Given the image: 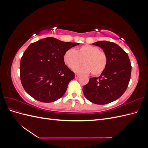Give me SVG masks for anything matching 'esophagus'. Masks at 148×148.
Instances as JSON below:
<instances>
[{
	"label": "esophagus",
	"instance_id": "esophagus-1",
	"mask_svg": "<svg viewBox=\"0 0 148 148\" xmlns=\"http://www.w3.org/2000/svg\"><path fill=\"white\" fill-rule=\"evenodd\" d=\"M79 76H80V75H79V74H75V77L76 78H78L79 77Z\"/></svg>",
	"mask_w": 148,
	"mask_h": 148
}]
</instances>
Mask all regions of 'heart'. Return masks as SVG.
Here are the masks:
<instances>
[{
  "instance_id": "heart-1",
  "label": "heart",
  "mask_w": 148,
  "mask_h": 148,
  "mask_svg": "<svg viewBox=\"0 0 148 148\" xmlns=\"http://www.w3.org/2000/svg\"><path fill=\"white\" fill-rule=\"evenodd\" d=\"M65 64L70 69H73L83 61V66L75 69L79 73H91L94 76H98L104 72L106 69L108 59L106 52L101 51L95 46L84 45L75 51L72 49L67 50L64 55Z\"/></svg>"
}]
</instances>
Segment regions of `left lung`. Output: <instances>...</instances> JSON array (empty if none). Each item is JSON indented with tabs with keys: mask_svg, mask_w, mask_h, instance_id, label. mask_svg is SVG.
<instances>
[{
	"mask_svg": "<svg viewBox=\"0 0 148 148\" xmlns=\"http://www.w3.org/2000/svg\"><path fill=\"white\" fill-rule=\"evenodd\" d=\"M92 44L103 49L108 62L104 72L98 78L89 79L83 91L90 102L106 104L119 99L126 91L130 79L132 65L127 53L115 43L102 41Z\"/></svg>",
	"mask_w": 148,
	"mask_h": 148,
	"instance_id": "1",
	"label": "left lung"
}]
</instances>
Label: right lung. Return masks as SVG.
Segmentation results:
<instances>
[{"label":"right lung","mask_w":148,"mask_h":148,"mask_svg":"<svg viewBox=\"0 0 148 148\" xmlns=\"http://www.w3.org/2000/svg\"><path fill=\"white\" fill-rule=\"evenodd\" d=\"M78 43L46 38L31 44L20 62V79L26 92L34 99L51 102L60 99L75 78L64 61L65 52Z\"/></svg>","instance_id":"add662e5"}]
</instances>
